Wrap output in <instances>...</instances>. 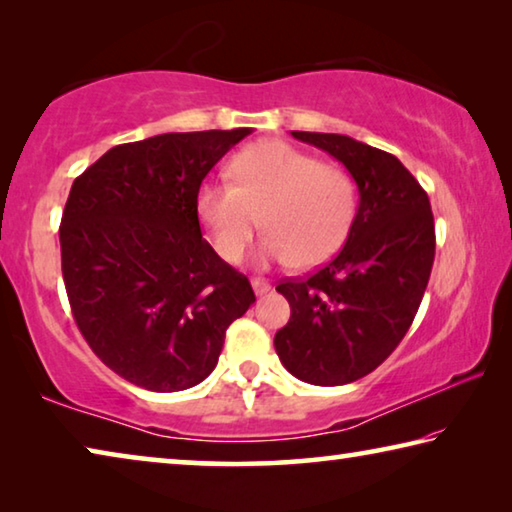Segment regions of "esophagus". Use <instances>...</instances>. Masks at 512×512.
Instances as JSON below:
<instances>
[{
    "instance_id": "esophagus-1",
    "label": "esophagus",
    "mask_w": 512,
    "mask_h": 512,
    "mask_svg": "<svg viewBox=\"0 0 512 512\" xmlns=\"http://www.w3.org/2000/svg\"><path fill=\"white\" fill-rule=\"evenodd\" d=\"M253 289H255L257 296H266V293L271 291V284H268L266 280H259V277H255V280H253Z\"/></svg>"
}]
</instances>
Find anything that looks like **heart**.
<instances>
[{
    "label": "heart",
    "mask_w": 512,
    "mask_h": 512,
    "mask_svg": "<svg viewBox=\"0 0 512 512\" xmlns=\"http://www.w3.org/2000/svg\"><path fill=\"white\" fill-rule=\"evenodd\" d=\"M232 183H205L196 212L225 262L244 257L262 216L259 264L311 268L339 253L357 214V187L339 167L287 142H259L235 155Z\"/></svg>",
    "instance_id": "heart-1"
}]
</instances>
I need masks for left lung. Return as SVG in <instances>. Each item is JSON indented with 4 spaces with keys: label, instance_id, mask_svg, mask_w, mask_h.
Wrapping results in <instances>:
<instances>
[{
    "label": "left lung",
    "instance_id": "1",
    "mask_svg": "<svg viewBox=\"0 0 512 512\" xmlns=\"http://www.w3.org/2000/svg\"><path fill=\"white\" fill-rule=\"evenodd\" d=\"M291 135L350 171L359 207L332 262L275 287L291 305L289 323L275 334V352L300 381L341 386L384 363L418 314L436 255L431 203L391 153L348 135Z\"/></svg>",
    "mask_w": 512,
    "mask_h": 512
}]
</instances>
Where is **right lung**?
I'll return each instance as SVG.
<instances>
[{"instance_id":"add662e5","label":"right lung","mask_w":512,"mask_h":512,"mask_svg":"<svg viewBox=\"0 0 512 512\" xmlns=\"http://www.w3.org/2000/svg\"><path fill=\"white\" fill-rule=\"evenodd\" d=\"M250 128L119 144L74 180L60 221L69 307L92 352L155 393L210 375L225 329L255 302L201 235L203 178Z\"/></svg>"}]
</instances>
